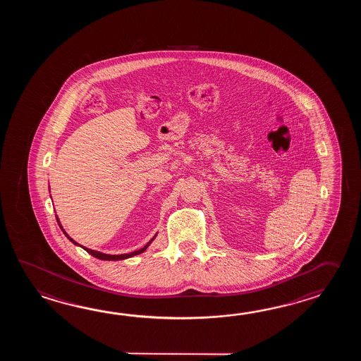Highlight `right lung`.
Instances as JSON below:
<instances>
[{
	"instance_id": "obj_1",
	"label": "right lung",
	"mask_w": 361,
	"mask_h": 361,
	"mask_svg": "<svg viewBox=\"0 0 361 361\" xmlns=\"http://www.w3.org/2000/svg\"><path fill=\"white\" fill-rule=\"evenodd\" d=\"M56 221H58V218H56ZM58 223H59V221H58ZM59 227L61 228V223H59ZM61 231L64 232V230L61 228ZM66 233V232H64ZM66 236L73 243V244H76V245H78L77 244L76 241L75 240H72V238H69L68 235L66 233ZM156 238V235H154V238ZM152 238V240H154ZM152 240L149 241V243H147V245L145 246V247H142V249H139V250H137V252H133V253L129 254H120V255H111V254H104V253H100V252H95V250H92V249H86V247H84L85 250L89 254H92V257H95V258H98V259H102V261H120V259H126V258H130V257H134V255H137V254L143 253L145 250H146L147 247H148V245L152 243Z\"/></svg>"
}]
</instances>
